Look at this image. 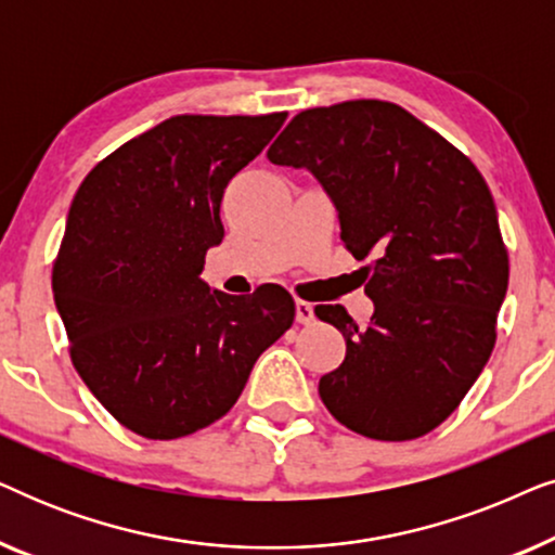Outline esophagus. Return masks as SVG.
Segmentation results:
<instances>
[{"label":"esophagus","instance_id":"34e87169","mask_svg":"<svg viewBox=\"0 0 555 555\" xmlns=\"http://www.w3.org/2000/svg\"><path fill=\"white\" fill-rule=\"evenodd\" d=\"M295 321L302 323V325H310L315 321V313H313V306L306 300H295Z\"/></svg>","mask_w":555,"mask_h":555}]
</instances>
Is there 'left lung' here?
<instances>
[{"mask_svg":"<svg viewBox=\"0 0 555 555\" xmlns=\"http://www.w3.org/2000/svg\"><path fill=\"white\" fill-rule=\"evenodd\" d=\"M268 158L313 173L338 211L346 249L369 260L366 328L340 306L315 308L346 338L344 363L318 384L323 404L363 437L427 435L488 363L507 291V249L482 173L386 101L302 111Z\"/></svg>","mask_w":555,"mask_h":555,"instance_id":"obj_1","label":"left lung"}]
</instances>
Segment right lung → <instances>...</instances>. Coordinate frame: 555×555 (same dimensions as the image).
Returning a JSON list of instances; mask_svg holds the SVG:
<instances>
[{
	"label": "right lung",
	"mask_w": 555,
	"mask_h": 555,
	"mask_svg": "<svg viewBox=\"0 0 555 555\" xmlns=\"http://www.w3.org/2000/svg\"><path fill=\"white\" fill-rule=\"evenodd\" d=\"M285 118L173 116L105 156L75 194L55 306L75 371L135 435L179 439L222 420L293 325L285 287L237 298L199 278L224 237L227 184Z\"/></svg>",
	"instance_id": "add662e5"
}]
</instances>
